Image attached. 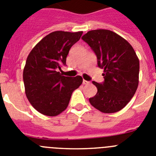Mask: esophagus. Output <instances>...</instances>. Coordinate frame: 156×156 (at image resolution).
I'll list each match as a JSON object with an SVG mask.
<instances>
[{
    "label": "esophagus",
    "instance_id": "34e87169",
    "mask_svg": "<svg viewBox=\"0 0 156 156\" xmlns=\"http://www.w3.org/2000/svg\"><path fill=\"white\" fill-rule=\"evenodd\" d=\"M83 83L84 85H87V84H90V82H89V81L85 80H83Z\"/></svg>",
    "mask_w": 156,
    "mask_h": 156
}]
</instances>
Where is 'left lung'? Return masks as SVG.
I'll return each mask as SVG.
<instances>
[{
    "label": "left lung",
    "instance_id": "8db88e82",
    "mask_svg": "<svg viewBox=\"0 0 156 156\" xmlns=\"http://www.w3.org/2000/svg\"><path fill=\"white\" fill-rule=\"evenodd\" d=\"M98 58V66L104 69L103 83L93 81L98 89L90 105L104 113H114L131 100L139 83L138 57L127 41L108 30L88 31L82 37Z\"/></svg>",
    "mask_w": 156,
    "mask_h": 156
}]
</instances>
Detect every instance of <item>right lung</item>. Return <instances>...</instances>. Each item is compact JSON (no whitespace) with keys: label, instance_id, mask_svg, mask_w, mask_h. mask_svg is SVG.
<instances>
[{"label":"right lung","instance_id":"1","mask_svg":"<svg viewBox=\"0 0 156 156\" xmlns=\"http://www.w3.org/2000/svg\"><path fill=\"white\" fill-rule=\"evenodd\" d=\"M82 34L83 31L52 32L29 54L23 69L25 93L40 113L48 116L62 113L68 107L73 90L82 84L80 76H64L58 72L66 65L70 48Z\"/></svg>","mask_w":156,"mask_h":156}]
</instances>
